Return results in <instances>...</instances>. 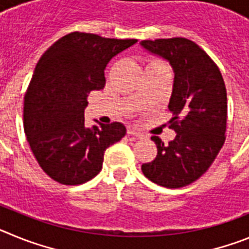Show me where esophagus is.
<instances>
[{
  "instance_id": "esophagus-1",
  "label": "esophagus",
  "mask_w": 249,
  "mask_h": 249,
  "mask_svg": "<svg viewBox=\"0 0 249 249\" xmlns=\"http://www.w3.org/2000/svg\"><path fill=\"white\" fill-rule=\"evenodd\" d=\"M127 133H128V136H133V137H137V138L143 137V135H142V133H140V132L136 131V129H133V128L127 129Z\"/></svg>"
}]
</instances>
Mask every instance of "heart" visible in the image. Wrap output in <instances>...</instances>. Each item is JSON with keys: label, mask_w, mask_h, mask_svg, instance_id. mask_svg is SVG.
Here are the masks:
<instances>
[{"label": "heart", "mask_w": 249, "mask_h": 249, "mask_svg": "<svg viewBox=\"0 0 249 249\" xmlns=\"http://www.w3.org/2000/svg\"><path fill=\"white\" fill-rule=\"evenodd\" d=\"M152 66H164V65L162 62H160V61H155V59H153V61H149L147 67H152Z\"/></svg>", "instance_id": "heart-1"}]
</instances>
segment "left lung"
Instances as JSON below:
<instances>
[{"mask_svg":"<svg viewBox=\"0 0 249 249\" xmlns=\"http://www.w3.org/2000/svg\"><path fill=\"white\" fill-rule=\"evenodd\" d=\"M140 45L172 67L169 128L177 133L167 146L157 136L151 137L157 156L141 168L153 183L179 188L198 179L224 143L227 92L223 77L211 57L191 39H144Z\"/></svg>","mask_w":249,"mask_h":249,"instance_id":"8db88e82","label":"left lung"}]
</instances>
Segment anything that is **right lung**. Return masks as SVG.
<instances>
[{"instance_id": "add662e5", "label": "right lung", "mask_w": 249, "mask_h": 249, "mask_svg": "<svg viewBox=\"0 0 249 249\" xmlns=\"http://www.w3.org/2000/svg\"><path fill=\"white\" fill-rule=\"evenodd\" d=\"M136 42L72 32L39 58L25 96V133L41 168L58 183L96 177L106 149L126 135L121 122L87 128L83 116L89 92L105 87L107 63Z\"/></svg>"}]
</instances>
